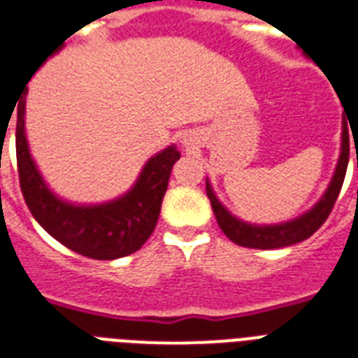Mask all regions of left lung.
<instances>
[{
    "instance_id": "8db88e82",
    "label": "left lung",
    "mask_w": 358,
    "mask_h": 358,
    "mask_svg": "<svg viewBox=\"0 0 358 358\" xmlns=\"http://www.w3.org/2000/svg\"><path fill=\"white\" fill-rule=\"evenodd\" d=\"M349 162V134L345 132V127L342 129V149H340V159H338L336 170L332 176L325 194L310 210L303 213L301 217L293 218L289 222L282 224H259L243 222L241 218L234 217L226 207H224L218 198L215 196V190L207 181V198L210 199V207L217 217V222L220 226L226 237L234 241L235 245L246 246V248H259V250H271V248H282V246L297 245L301 241L308 239L317 229L323 226L327 217L331 215L334 201H336L340 188L343 185V177L348 170Z\"/></svg>"
}]
</instances>
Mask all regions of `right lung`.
I'll return each mask as SVG.
<instances>
[{
  "mask_svg": "<svg viewBox=\"0 0 358 358\" xmlns=\"http://www.w3.org/2000/svg\"><path fill=\"white\" fill-rule=\"evenodd\" d=\"M59 50L61 46L52 55ZM179 157L176 145L162 149L143 166L134 187L112 201L71 203L44 182L26 138V99L18 102L16 162L27 207L55 241L91 259H117L140 250L157 226L171 168Z\"/></svg>",
  "mask_w": 358,
  "mask_h": 358,
  "instance_id": "add662e5",
  "label": "right lung"
}]
</instances>
